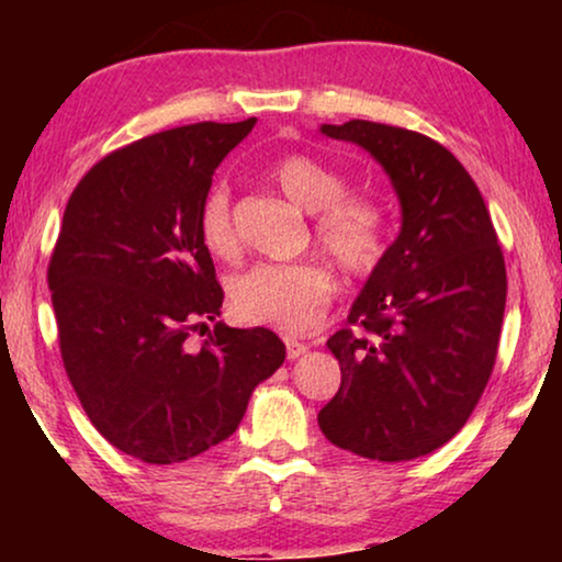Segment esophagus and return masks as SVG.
Here are the masks:
<instances>
[{
  "mask_svg": "<svg viewBox=\"0 0 562 562\" xmlns=\"http://www.w3.org/2000/svg\"><path fill=\"white\" fill-rule=\"evenodd\" d=\"M306 350H310V348H306L304 342H299V340H291V337H286V356H289V360H296V358H302Z\"/></svg>",
  "mask_w": 562,
  "mask_h": 562,
  "instance_id": "esophagus-1",
  "label": "esophagus"
}]
</instances>
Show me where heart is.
Returning a JSON list of instances; mask_svg holds the SVG:
<instances>
[{"instance_id": "heart-1", "label": "heart", "mask_w": 562, "mask_h": 562, "mask_svg": "<svg viewBox=\"0 0 562 562\" xmlns=\"http://www.w3.org/2000/svg\"><path fill=\"white\" fill-rule=\"evenodd\" d=\"M271 179L299 210L317 214V240L352 276L371 273L386 252V212L366 196H345L348 183L335 168L310 156H289ZM199 237L214 258L240 252L229 194L212 189L199 212ZM335 279L319 263H260L229 281V306L240 322L283 333H306L325 317Z\"/></svg>"}]
</instances>
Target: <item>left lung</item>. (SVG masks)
I'll return each instance as SVG.
<instances>
[{"label":"left lung","mask_w":562,"mask_h":562,"mask_svg":"<svg viewBox=\"0 0 562 562\" xmlns=\"http://www.w3.org/2000/svg\"><path fill=\"white\" fill-rule=\"evenodd\" d=\"M319 133L371 153L402 206L396 240L350 306L366 335L327 340L342 383L319 429L360 458H422L460 432L494 371L506 306L496 229L471 173L427 135L368 120Z\"/></svg>","instance_id":"8db88e82"}]
</instances>
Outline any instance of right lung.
Here are the masks:
<instances>
[{
	"mask_svg": "<svg viewBox=\"0 0 562 562\" xmlns=\"http://www.w3.org/2000/svg\"><path fill=\"white\" fill-rule=\"evenodd\" d=\"M256 125L199 122L110 153L68 199L48 289L66 373L102 437L171 465L227 440L286 345L217 322L222 286L199 237L214 168Z\"/></svg>",
	"mask_w": 562,
	"mask_h": 562,
	"instance_id": "add662e5",
	"label": "right lung"
}]
</instances>
